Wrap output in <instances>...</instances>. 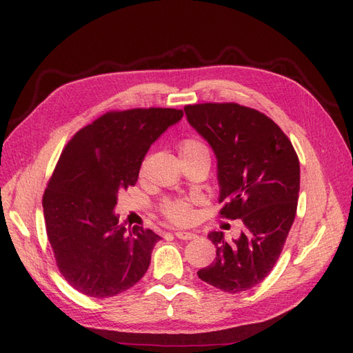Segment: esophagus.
I'll return each mask as SVG.
<instances>
[{
  "mask_svg": "<svg viewBox=\"0 0 353 353\" xmlns=\"http://www.w3.org/2000/svg\"><path fill=\"white\" fill-rule=\"evenodd\" d=\"M174 235H176V238H179V239H183V241H186V239H194V238L197 236L196 234H192V232H183V230L174 232Z\"/></svg>",
  "mask_w": 353,
  "mask_h": 353,
  "instance_id": "obj_1",
  "label": "esophagus"
}]
</instances>
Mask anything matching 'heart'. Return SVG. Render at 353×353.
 <instances>
[{
    "label": "heart",
    "mask_w": 353,
    "mask_h": 353,
    "mask_svg": "<svg viewBox=\"0 0 353 353\" xmlns=\"http://www.w3.org/2000/svg\"><path fill=\"white\" fill-rule=\"evenodd\" d=\"M179 152H181L182 157L188 156H196L200 153H208V148L203 142L194 138H186L181 142V147H179ZM162 212L167 216L168 220L177 224H186L190 223L192 219V209L188 201L183 200H168L162 205Z\"/></svg>",
    "instance_id": "obj_1"
}]
</instances>
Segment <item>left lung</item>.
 <instances>
[{"instance_id": "1", "label": "left lung", "mask_w": 353, "mask_h": 353, "mask_svg": "<svg viewBox=\"0 0 353 353\" xmlns=\"http://www.w3.org/2000/svg\"><path fill=\"white\" fill-rule=\"evenodd\" d=\"M188 123L212 147L220 185V214L241 219L244 229L228 243L223 232L208 238L216 247L199 277L224 292L253 288L272 272L296 216L301 165L281 127L236 103L185 106Z\"/></svg>"}]
</instances>
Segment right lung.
I'll use <instances>...</instances> for the list:
<instances>
[{
  "mask_svg": "<svg viewBox=\"0 0 353 353\" xmlns=\"http://www.w3.org/2000/svg\"><path fill=\"white\" fill-rule=\"evenodd\" d=\"M182 117L162 108L108 112L66 144L42 206L59 272L81 294L117 296L145 274L161 236L125 229L114 209L118 192L137 183L150 145Z\"/></svg>",
  "mask_w": 353,
  "mask_h": 353,
  "instance_id": "obj_1",
  "label": "right lung"
}]
</instances>
